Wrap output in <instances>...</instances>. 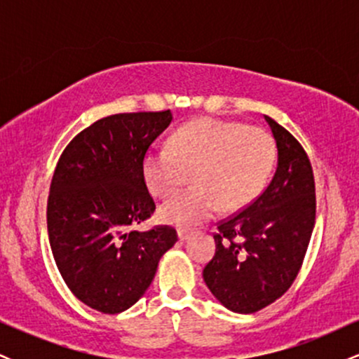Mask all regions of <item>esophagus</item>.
Masks as SVG:
<instances>
[{
	"mask_svg": "<svg viewBox=\"0 0 359 359\" xmlns=\"http://www.w3.org/2000/svg\"><path fill=\"white\" fill-rule=\"evenodd\" d=\"M179 240L180 241H185V240H189V238H191V231H187V229H179Z\"/></svg>",
	"mask_w": 359,
	"mask_h": 359,
	"instance_id": "obj_1",
	"label": "esophagus"
}]
</instances>
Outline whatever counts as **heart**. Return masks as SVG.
Returning a JSON list of instances; mask_svg holds the SVG:
<instances>
[{
  "label": "heart",
  "instance_id": "b5f03b06",
  "mask_svg": "<svg viewBox=\"0 0 359 359\" xmlns=\"http://www.w3.org/2000/svg\"><path fill=\"white\" fill-rule=\"evenodd\" d=\"M275 165L273 138L262 128L216 118L194 119L175 131L170 148L143 156L142 174L156 197L172 196L189 172L194 187L158 209L167 224L197 226L222 208L238 211L259 196Z\"/></svg>",
  "mask_w": 359,
  "mask_h": 359
}]
</instances>
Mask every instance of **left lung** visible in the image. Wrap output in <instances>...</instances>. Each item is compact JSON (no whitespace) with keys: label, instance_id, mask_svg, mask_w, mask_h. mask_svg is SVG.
I'll use <instances>...</instances> for the list:
<instances>
[{"label":"left lung","instance_id":"1","mask_svg":"<svg viewBox=\"0 0 359 359\" xmlns=\"http://www.w3.org/2000/svg\"><path fill=\"white\" fill-rule=\"evenodd\" d=\"M277 143V168L248 208L219 222L216 255L203 277L217 302L238 314L270 306L297 277L316 222V187L306 151L265 116Z\"/></svg>","mask_w":359,"mask_h":359}]
</instances>
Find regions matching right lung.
Instances as JSON below:
<instances>
[{
	"label": "right lung",
	"instance_id": "obj_1",
	"mask_svg": "<svg viewBox=\"0 0 359 359\" xmlns=\"http://www.w3.org/2000/svg\"><path fill=\"white\" fill-rule=\"evenodd\" d=\"M170 123V109L97 119L69 143L53 172L47 204L53 259L72 294L102 314L137 304L177 241L168 226L135 229L155 211L143 156Z\"/></svg>",
	"mask_w": 359,
	"mask_h": 359
}]
</instances>
